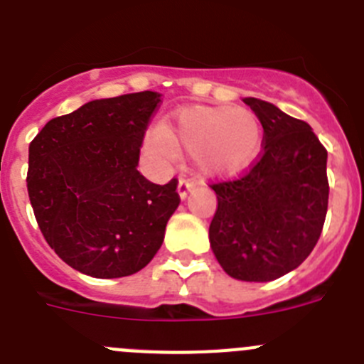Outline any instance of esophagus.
Masks as SVG:
<instances>
[{
    "label": "esophagus",
    "instance_id": "1",
    "mask_svg": "<svg viewBox=\"0 0 364 364\" xmlns=\"http://www.w3.org/2000/svg\"><path fill=\"white\" fill-rule=\"evenodd\" d=\"M193 186H196V183H193L192 179H186V178L179 179V183H178V193H179V198L185 199L186 196H188L190 190L193 188Z\"/></svg>",
    "mask_w": 364,
    "mask_h": 364
}]
</instances>
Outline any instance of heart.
Returning <instances> with one entry per match:
<instances>
[{"label":"heart","mask_w":364,"mask_h":364,"mask_svg":"<svg viewBox=\"0 0 364 364\" xmlns=\"http://www.w3.org/2000/svg\"><path fill=\"white\" fill-rule=\"evenodd\" d=\"M151 144L166 158H176L183 147L203 174H233L259 154L262 125L246 107L192 105L179 111L171 125L152 129Z\"/></svg>","instance_id":"heart-1"}]
</instances>
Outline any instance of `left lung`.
I'll return each instance as SVG.
<instances>
[{
  "label": "left lung",
  "instance_id": "left-lung-1",
  "mask_svg": "<svg viewBox=\"0 0 364 364\" xmlns=\"http://www.w3.org/2000/svg\"><path fill=\"white\" fill-rule=\"evenodd\" d=\"M262 124V151L237 178L212 183L213 255L230 277L269 282L296 269L320 239L328 206L327 149L311 125L244 98Z\"/></svg>",
  "mask_w": 364,
  "mask_h": 364
}]
</instances>
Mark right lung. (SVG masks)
I'll return each instance as SVG.
<instances>
[{
  "label": "right lung",
  "mask_w": 364,
  "mask_h": 364,
  "mask_svg": "<svg viewBox=\"0 0 364 364\" xmlns=\"http://www.w3.org/2000/svg\"><path fill=\"white\" fill-rule=\"evenodd\" d=\"M161 95L127 93L52 118L28 147L26 186L39 230L68 266L95 278L144 269L179 205L178 179L136 171Z\"/></svg>",
  "instance_id": "obj_1"
}]
</instances>
